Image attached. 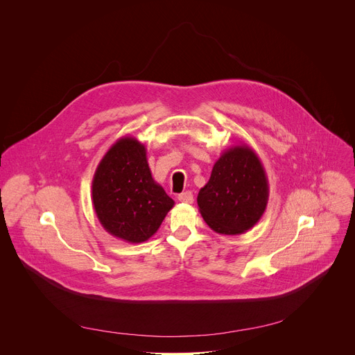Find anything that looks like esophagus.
<instances>
[{
    "label": "esophagus",
    "mask_w": 355,
    "mask_h": 355,
    "mask_svg": "<svg viewBox=\"0 0 355 355\" xmlns=\"http://www.w3.org/2000/svg\"><path fill=\"white\" fill-rule=\"evenodd\" d=\"M177 199L180 202H182V204H192V202H193V195H192L191 191H185V192H181L177 196Z\"/></svg>",
    "instance_id": "obj_1"
}]
</instances>
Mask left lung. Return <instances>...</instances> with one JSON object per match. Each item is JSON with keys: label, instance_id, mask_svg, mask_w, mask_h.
I'll return each instance as SVG.
<instances>
[{"label": "left lung", "instance_id": "obj_1", "mask_svg": "<svg viewBox=\"0 0 355 355\" xmlns=\"http://www.w3.org/2000/svg\"><path fill=\"white\" fill-rule=\"evenodd\" d=\"M268 196L261 160L248 144L241 143L223 151L196 200L202 218L214 232L236 236L261 219Z\"/></svg>", "mask_w": 355, "mask_h": 355}]
</instances>
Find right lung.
I'll return each mask as SVG.
<instances>
[{
  "label": "right lung",
  "instance_id": "1",
  "mask_svg": "<svg viewBox=\"0 0 355 355\" xmlns=\"http://www.w3.org/2000/svg\"><path fill=\"white\" fill-rule=\"evenodd\" d=\"M92 205L110 234L128 243H141L159 230L174 200L151 177L144 144L123 136L110 147L95 170Z\"/></svg>",
  "mask_w": 355,
  "mask_h": 355
}]
</instances>
